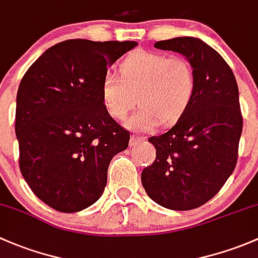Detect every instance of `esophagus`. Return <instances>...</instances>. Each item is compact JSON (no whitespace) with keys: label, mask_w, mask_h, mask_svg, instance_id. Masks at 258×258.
I'll list each match as a JSON object with an SVG mask.
<instances>
[{"label":"esophagus","mask_w":258,"mask_h":258,"mask_svg":"<svg viewBox=\"0 0 258 258\" xmlns=\"http://www.w3.org/2000/svg\"><path fill=\"white\" fill-rule=\"evenodd\" d=\"M140 142H143V139L140 137H137V135H133L130 138V147H135V145L139 144Z\"/></svg>","instance_id":"1"}]
</instances>
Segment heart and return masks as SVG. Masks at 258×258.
I'll list each match as a JSON object with an SVG mask.
<instances>
[{"label": "heart", "instance_id": "obj_1", "mask_svg": "<svg viewBox=\"0 0 258 258\" xmlns=\"http://www.w3.org/2000/svg\"><path fill=\"white\" fill-rule=\"evenodd\" d=\"M120 79L113 71L102 81V102L114 119L125 118L138 102L142 107L125 121L129 129L150 132L159 124L171 126L186 113L196 92L192 67L179 55L142 50L120 64Z\"/></svg>", "mask_w": 258, "mask_h": 258}]
</instances>
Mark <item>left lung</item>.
<instances>
[{"label": "left lung", "instance_id": "left-lung-1", "mask_svg": "<svg viewBox=\"0 0 258 258\" xmlns=\"http://www.w3.org/2000/svg\"><path fill=\"white\" fill-rule=\"evenodd\" d=\"M154 47L186 58L196 92L169 132L149 138L156 160L143 170L142 182L156 204L186 211L211 200L235 170L242 133L238 87L226 60L201 39L177 37Z\"/></svg>", "mask_w": 258, "mask_h": 258}]
</instances>
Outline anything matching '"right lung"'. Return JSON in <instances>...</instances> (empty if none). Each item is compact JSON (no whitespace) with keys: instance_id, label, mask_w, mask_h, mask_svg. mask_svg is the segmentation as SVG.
<instances>
[{"instance_id":"1","label":"right lung","mask_w":258,"mask_h":258,"mask_svg":"<svg viewBox=\"0 0 258 258\" xmlns=\"http://www.w3.org/2000/svg\"><path fill=\"white\" fill-rule=\"evenodd\" d=\"M134 41L68 39L28 68L16 100L20 169L34 195L60 212L93 205L130 133L108 114L102 81Z\"/></svg>"}]
</instances>
